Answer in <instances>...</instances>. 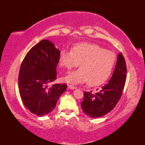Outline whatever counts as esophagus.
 <instances>
[{
  "label": "esophagus",
  "mask_w": 145,
  "mask_h": 145,
  "mask_svg": "<svg viewBox=\"0 0 145 145\" xmlns=\"http://www.w3.org/2000/svg\"><path fill=\"white\" fill-rule=\"evenodd\" d=\"M68 88H70V89H72V90H74V89L76 88V86H73V85H71V84H69V86H68Z\"/></svg>",
  "instance_id": "esophagus-1"
}]
</instances>
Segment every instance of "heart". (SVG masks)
Returning <instances> with one entry per match:
<instances>
[{
  "label": "heart",
  "mask_w": 145,
  "mask_h": 145,
  "mask_svg": "<svg viewBox=\"0 0 145 145\" xmlns=\"http://www.w3.org/2000/svg\"><path fill=\"white\" fill-rule=\"evenodd\" d=\"M116 59V55L112 51L98 45L83 43L75 45L72 51H61L59 65L70 71L80 64L78 70L63 78L65 82L75 84L88 82L90 86H98L109 78Z\"/></svg>",
  "instance_id": "heart-1"
}]
</instances>
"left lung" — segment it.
Instances as JSON below:
<instances>
[{
    "mask_svg": "<svg viewBox=\"0 0 145 145\" xmlns=\"http://www.w3.org/2000/svg\"><path fill=\"white\" fill-rule=\"evenodd\" d=\"M127 78L125 60L121 53L118 57L114 73L108 82L93 93L84 92L81 108L90 118H100L111 112L120 100Z\"/></svg>",
    "mask_w": 145,
    "mask_h": 145,
    "instance_id": "obj_1",
    "label": "left lung"
}]
</instances>
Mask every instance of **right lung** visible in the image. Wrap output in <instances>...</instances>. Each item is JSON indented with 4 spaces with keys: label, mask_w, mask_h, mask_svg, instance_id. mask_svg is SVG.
<instances>
[{
    "label": "right lung",
    "mask_w": 145,
    "mask_h": 145,
    "mask_svg": "<svg viewBox=\"0 0 145 145\" xmlns=\"http://www.w3.org/2000/svg\"><path fill=\"white\" fill-rule=\"evenodd\" d=\"M60 51L48 40L31 47L22 63L18 76L19 92L27 110L42 117L52 112L66 91L67 84L52 83L57 79Z\"/></svg>",
    "instance_id": "right-lung-1"
}]
</instances>
